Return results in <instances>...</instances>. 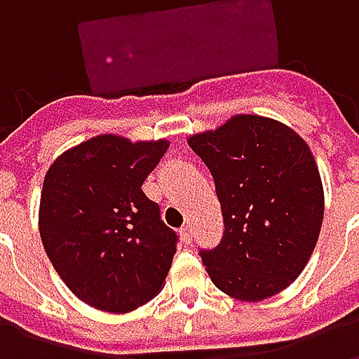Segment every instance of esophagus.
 Wrapping results in <instances>:
<instances>
[{"label": "esophagus", "mask_w": 359, "mask_h": 359, "mask_svg": "<svg viewBox=\"0 0 359 359\" xmlns=\"http://www.w3.org/2000/svg\"><path fill=\"white\" fill-rule=\"evenodd\" d=\"M180 236H182V241L187 242V244L192 242V225H190V223L180 229Z\"/></svg>", "instance_id": "esophagus-1"}]
</instances>
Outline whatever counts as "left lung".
I'll return each mask as SVG.
<instances>
[{"mask_svg":"<svg viewBox=\"0 0 359 359\" xmlns=\"http://www.w3.org/2000/svg\"><path fill=\"white\" fill-rule=\"evenodd\" d=\"M215 180L225 234L200 256L219 290L259 302L283 292L313 254L325 194L316 157L290 126L262 115H233L188 136Z\"/></svg>","mask_w":359,"mask_h":359,"instance_id":"1","label":"left lung"}]
</instances>
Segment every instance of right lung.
I'll return each mask as SVG.
<instances>
[{"label":"right lung","mask_w":359,"mask_h":359,"mask_svg":"<svg viewBox=\"0 0 359 359\" xmlns=\"http://www.w3.org/2000/svg\"><path fill=\"white\" fill-rule=\"evenodd\" d=\"M167 148L165 138L100 134L65 149L43 177V248L67 288L90 308L128 313L165 286L177 234L142 182Z\"/></svg>","instance_id":"obj_1"}]
</instances>
